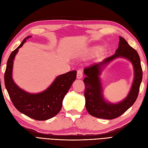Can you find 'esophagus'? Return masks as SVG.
I'll use <instances>...</instances> for the list:
<instances>
[{
	"mask_svg": "<svg viewBox=\"0 0 148 148\" xmlns=\"http://www.w3.org/2000/svg\"><path fill=\"white\" fill-rule=\"evenodd\" d=\"M77 77L78 79H81L83 78V72L82 70H78L77 71Z\"/></svg>",
	"mask_w": 148,
	"mask_h": 148,
	"instance_id": "esophagus-1",
	"label": "esophagus"
}]
</instances>
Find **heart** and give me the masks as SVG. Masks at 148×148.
Segmentation results:
<instances>
[{
	"label": "heart",
	"mask_w": 148,
	"mask_h": 148,
	"mask_svg": "<svg viewBox=\"0 0 148 148\" xmlns=\"http://www.w3.org/2000/svg\"><path fill=\"white\" fill-rule=\"evenodd\" d=\"M100 49H101V48H100V47H99V46H96V47H93L92 49H91V52H92V53H97V52H99V51H100Z\"/></svg>",
	"instance_id": "1"
}]
</instances>
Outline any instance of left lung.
Returning <instances> with one entry per match:
<instances>
[{
	"label": "left lung",
	"mask_w": 148,
	"mask_h": 148,
	"mask_svg": "<svg viewBox=\"0 0 148 148\" xmlns=\"http://www.w3.org/2000/svg\"><path fill=\"white\" fill-rule=\"evenodd\" d=\"M119 38V47L115 54L84 69V73L86 75L83 79L85 85V106L88 112L97 118L112 120L120 117L135 103L140 91L143 78L140 56L135 49L130 46L123 38L120 36ZM117 57L126 58L132 62L135 78L128 96L118 104H110L107 103L102 97L99 75L103 66Z\"/></svg>",
	"instance_id": "obj_1"
}]
</instances>
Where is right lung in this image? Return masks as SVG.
I'll return each mask as SVG.
<instances>
[{
	"mask_svg": "<svg viewBox=\"0 0 148 148\" xmlns=\"http://www.w3.org/2000/svg\"><path fill=\"white\" fill-rule=\"evenodd\" d=\"M30 37L29 36L25 38L20 45L11 53L7 60L4 82L10 99L18 110L34 120H46L53 117L60 111L64 98L76 79L77 71L59 75L42 92L30 94L22 90L13 82L12 77L13 61L18 49Z\"/></svg>",
	"mask_w": 148,
	"mask_h": 148,
	"instance_id": "add662e5",
	"label": "right lung"
}]
</instances>
